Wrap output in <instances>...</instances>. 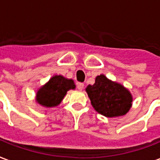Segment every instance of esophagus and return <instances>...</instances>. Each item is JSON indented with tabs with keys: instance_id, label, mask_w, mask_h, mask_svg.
I'll return each instance as SVG.
<instances>
[{
	"instance_id": "esophagus-1",
	"label": "esophagus",
	"mask_w": 160,
	"mask_h": 160,
	"mask_svg": "<svg viewBox=\"0 0 160 160\" xmlns=\"http://www.w3.org/2000/svg\"><path fill=\"white\" fill-rule=\"evenodd\" d=\"M77 86H78V89L79 91H82V89H83V87H84V84H83L82 82H78Z\"/></svg>"
}]
</instances>
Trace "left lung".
Wrapping results in <instances>:
<instances>
[{"mask_svg":"<svg viewBox=\"0 0 160 160\" xmlns=\"http://www.w3.org/2000/svg\"><path fill=\"white\" fill-rule=\"evenodd\" d=\"M85 91L96 112L106 118L125 115L132 105V95L128 89L103 74L98 76L94 84H89Z\"/></svg>","mask_w":160,"mask_h":160,"instance_id":"left-lung-1","label":"left lung"}]
</instances>
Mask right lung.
Listing matches in <instances>:
<instances>
[{
    "instance_id": "obj_1",
    "label": "right lung",
    "mask_w": 160,
    "mask_h": 160,
    "mask_svg": "<svg viewBox=\"0 0 160 160\" xmlns=\"http://www.w3.org/2000/svg\"><path fill=\"white\" fill-rule=\"evenodd\" d=\"M74 89H76V84L72 79L55 75L37 91L36 103L46 108L56 107L61 103L67 91Z\"/></svg>"
}]
</instances>
